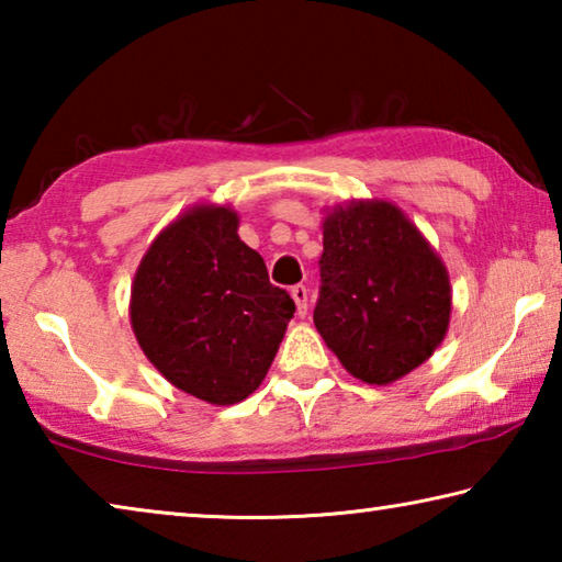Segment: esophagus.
<instances>
[{
  "instance_id": "34e87169",
  "label": "esophagus",
  "mask_w": 562,
  "mask_h": 562,
  "mask_svg": "<svg viewBox=\"0 0 562 562\" xmlns=\"http://www.w3.org/2000/svg\"><path fill=\"white\" fill-rule=\"evenodd\" d=\"M290 292H292L294 304H297V315L304 317L307 315V288H304V284H294Z\"/></svg>"
}]
</instances>
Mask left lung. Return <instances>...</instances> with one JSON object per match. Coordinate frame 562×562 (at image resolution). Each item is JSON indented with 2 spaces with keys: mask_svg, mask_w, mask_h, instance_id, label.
I'll return each instance as SVG.
<instances>
[{
  "mask_svg": "<svg viewBox=\"0 0 562 562\" xmlns=\"http://www.w3.org/2000/svg\"><path fill=\"white\" fill-rule=\"evenodd\" d=\"M315 327L351 376L389 384L434 355L449 329L439 255L396 205L349 203L325 221Z\"/></svg>",
  "mask_w": 562,
  "mask_h": 562,
  "instance_id": "obj_1",
  "label": "left lung"
}]
</instances>
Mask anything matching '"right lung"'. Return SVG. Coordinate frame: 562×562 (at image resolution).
<instances>
[{
	"mask_svg": "<svg viewBox=\"0 0 562 562\" xmlns=\"http://www.w3.org/2000/svg\"><path fill=\"white\" fill-rule=\"evenodd\" d=\"M294 315L227 207H193L148 247L131 290V325L170 384L211 404L250 396Z\"/></svg>",
	"mask_w": 562,
	"mask_h": 562,
	"instance_id": "add662e5",
	"label": "right lung"
}]
</instances>
